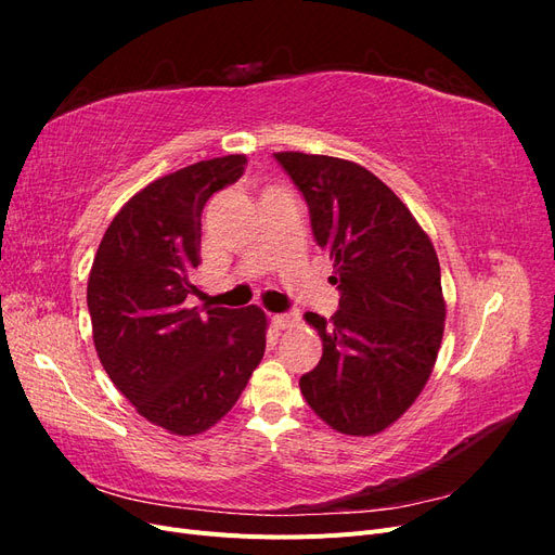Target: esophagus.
Returning a JSON list of instances; mask_svg holds the SVG:
<instances>
[{
	"instance_id": "34e87169",
	"label": "esophagus",
	"mask_w": 555,
	"mask_h": 555,
	"mask_svg": "<svg viewBox=\"0 0 555 555\" xmlns=\"http://www.w3.org/2000/svg\"><path fill=\"white\" fill-rule=\"evenodd\" d=\"M298 319H300V314H298L296 310H292V312H280V314H273V324H275L278 328H292V326L298 324Z\"/></svg>"
}]
</instances>
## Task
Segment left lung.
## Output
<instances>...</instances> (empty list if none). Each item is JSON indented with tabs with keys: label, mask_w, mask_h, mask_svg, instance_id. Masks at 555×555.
<instances>
[{
	"label": "left lung",
	"mask_w": 555,
	"mask_h": 555,
	"mask_svg": "<svg viewBox=\"0 0 555 555\" xmlns=\"http://www.w3.org/2000/svg\"><path fill=\"white\" fill-rule=\"evenodd\" d=\"M275 159L306 198L340 292L331 322L306 312L324 354L300 377V393L338 433H382L422 393L438 359L447 314L438 255L408 206L363 166L306 153Z\"/></svg>",
	"instance_id": "1"
}]
</instances>
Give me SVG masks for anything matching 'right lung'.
<instances>
[{
	"mask_svg": "<svg viewBox=\"0 0 555 555\" xmlns=\"http://www.w3.org/2000/svg\"><path fill=\"white\" fill-rule=\"evenodd\" d=\"M245 155H227L150 182L113 217L88 280L99 361L141 416L196 435L236 405L266 349V314L190 308L201 263V212L236 182Z\"/></svg>",
	"mask_w": 555,
	"mask_h": 555,
	"instance_id": "add662e5",
	"label": "right lung"
}]
</instances>
